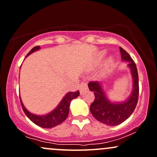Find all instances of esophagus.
I'll return each mask as SVG.
<instances>
[{
  "mask_svg": "<svg viewBox=\"0 0 157 157\" xmlns=\"http://www.w3.org/2000/svg\"><path fill=\"white\" fill-rule=\"evenodd\" d=\"M88 90V86L87 83H81L80 85V94H83V92Z\"/></svg>",
  "mask_w": 157,
  "mask_h": 157,
  "instance_id": "esophagus-1",
  "label": "esophagus"
}]
</instances>
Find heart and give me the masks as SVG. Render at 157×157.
<instances>
[{
	"label": "heart",
	"mask_w": 157,
	"mask_h": 157,
	"mask_svg": "<svg viewBox=\"0 0 157 157\" xmlns=\"http://www.w3.org/2000/svg\"><path fill=\"white\" fill-rule=\"evenodd\" d=\"M106 54V50H103L100 52V55L98 56V60L101 59L104 57V56ZM113 65V58H109L108 60L105 61V62L104 63L103 68H102V73H106L107 71H108L110 70V67H112Z\"/></svg>",
	"instance_id": "heart-1"
}]
</instances>
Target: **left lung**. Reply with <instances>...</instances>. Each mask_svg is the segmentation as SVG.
<instances>
[{"mask_svg":"<svg viewBox=\"0 0 157 157\" xmlns=\"http://www.w3.org/2000/svg\"><path fill=\"white\" fill-rule=\"evenodd\" d=\"M120 52L122 59L128 62V66L132 77V91L129 97L123 102H111L107 98L99 82H90L88 84L90 90L95 95V100L90 105L92 116L108 126H117L127 120L134 111L138 100L139 85L136 65L128 52L122 47H120Z\"/></svg>","mask_w":157,"mask_h":157,"instance_id":"left-lung-1","label":"left lung"}]
</instances>
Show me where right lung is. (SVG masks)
<instances>
[{
    "mask_svg": "<svg viewBox=\"0 0 157 157\" xmlns=\"http://www.w3.org/2000/svg\"><path fill=\"white\" fill-rule=\"evenodd\" d=\"M40 49V46L34 47V48L31 49V50L27 54L26 56ZM79 95H80L79 91L67 92L56 108L50 113L46 115H43V116H39V115L33 114L32 113H30L24 106L21 98L20 101L23 111L33 123H35L38 126L42 127V128H50L61 124L67 119L69 113V108H70L71 102L74 98H76L77 96H79Z\"/></svg>",
    "mask_w": 157,
    "mask_h": 157,
    "instance_id": "1",
    "label": "right lung"
}]
</instances>
